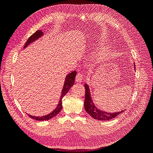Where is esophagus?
<instances>
[{"mask_svg":"<svg viewBox=\"0 0 153 153\" xmlns=\"http://www.w3.org/2000/svg\"><path fill=\"white\" fill-rule=\"evenodd\" d=\"M83 80V76H82V75L81 73H77V75L76 76V79H75V81L76 82H82Z\"/></svg>","mask_w":153,"mask_h":153,"instance_id":"1","label":"esophagus"}]
</instances>
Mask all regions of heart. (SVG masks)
<instances>
[{
	"mask_svg": "<svg viewBox=\"0 0 153 153\" xmlns=\"http://www.w3.org/2000/svg\"><path fill=\"white\" fill-rule=\"evenodd\" d=\"M106 57H107V54H106V53H105V52H102L99 55L98 60L100 61H104V60L106 58Z\"/></svg>",
	"mask_w": 153,
	"mask_h": 153,
	"instance_id": "heart-1",
	"label": "heart"
}]
</instances>
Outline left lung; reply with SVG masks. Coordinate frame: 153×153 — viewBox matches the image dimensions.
Wrapping results in <instances>:
<instances>
[{
    "label": "left lung",
    "instance_id": "left-lung-1",
    "mask_svg": "<svg viewBox=\"0 0 153 153\" xmlns=\"http://www.w3.org/2000/svg\"><path fill=\"white\" fill-rule=\"evenodd\" d=\"M135 65L134 64V68L135 69ZM84 87L85 89L84 108L87 113L89 114L94 119H98L100 121H109V120L114 119L124 112V110H121L120 112H106L105 111L100 110L96 107L93 101H92L89 85L85 84Z\"/></svg>",
    "mask_w": 153,
    "mask_h": 153
}]
</instances>
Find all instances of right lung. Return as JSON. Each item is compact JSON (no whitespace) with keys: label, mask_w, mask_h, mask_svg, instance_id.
I'll use <instances>...</instances> for the list:
<instances>
[{"label":"right lung","mask_w":153,"mask_h":153,"mask_svg":"<svg viewBox=\"0 0 153 153\" xmlns=\"http://www.w3.org/2000/svg\"><path fill=\"white\" fill-rule=\"evenodd\" d=\"M43 34H44L43 32H42L41 30H37L35 33L32 34L28 39V40L27 41V42L24 46V48H27L30 43H33L34 41L38 40L39 38H41V37L43 36ZM76 75V71H74L70 73H69L68 75H66V78H65V81H64V83L62 90L61 92V98H60V100L57 104V107L55 108L52 112L47 114V115H43V116H41V117L32 116V115H29V114H27V115H28L30 118L33 119H36V120H37V121H47V120H49L50 119L54 117L55 115L58 114L60 112V111L61 110V109L62 108V99L63 98V97L68 93L69 89H70V88L73 85L74 82H75Z\"/></svg>","instance_id":"obj_1"}]
</instances>
